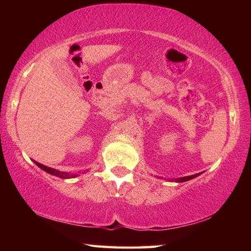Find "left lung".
<instances>
[{"label": "left lung", "mask_w": 251, "mask_h": 251, "mask_svg": "<svg viewBox=\"0 0 251 251\" xmlns=\"http://www.w3.org/2000/svg\"><path fill=\"white\" fill-rule=\"evenodd\" d=\"M201 175V173L199 174H195V175L192 176H185V177H180V178H175V179H169V181H176V182H184V181H188L190 179H193V178L197 177Z\"/></svg>", "instance_id": "1"}]
</instances>
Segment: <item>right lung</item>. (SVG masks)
<instances>
[{"label": "right lung", "instance_id": "obj_1", "mask_svg": "<svg viewBox=\"0 0 251 251\" xmlns=\"http://www.w3.org/2000/svg\"><path fill=\"white\" fill-rule=\"evenodd\" d=\"M34 163H35L41 169H43L44 172L49 173V174H50V175H53V176L63 178V179H67V178H74V177H77L78 176L77 174H70V173H65V172H59V171H57V169L48 167V166H45V165H43V164L37 163V161H35V160H34Z\"/></svg>", "mask_w": 251, "mask_h": 251}]
</instances>
